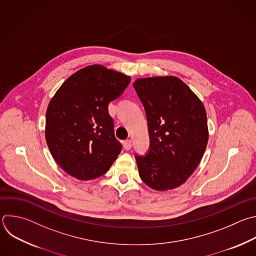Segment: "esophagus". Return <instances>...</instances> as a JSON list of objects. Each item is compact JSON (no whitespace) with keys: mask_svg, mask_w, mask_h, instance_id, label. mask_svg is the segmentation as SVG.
Here are the masks:
<instances>
[{"mask_svg":"<svg viewBox=\"0 0 256 256\" xmlns=\"http://www.w3.org/2000/svg\"><path fill=\"white\" fill-rule=\"evenodd\" d=\"M122 144H124V148L126 150H130V148H132V146L130 140H124Z\"/></svg>","mask_w":256,"mask_h":256,"instance_id":"34e87169","label":"esophagus"}]
</instances>
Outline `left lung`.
Instances as JSON below:
<instances>
[{
  "mask_svg": "<svg viewBox=\"0 0 256 256\" xmlns=\"http://www.w3.org/2000/svg\"><path fill=\"white\" fill-rule=\"evenodd\" d=\"M134 88L144 108L148 152L136 154L144 183L158 191L181 186L199 164L208 142L205 108L175 76L140 78Z\"/></svg>",
  "mask_w": 256,
  "mask_h": 256,
  "instance_id": "obj_1",
  "label": "left lung"
}]
</instances>
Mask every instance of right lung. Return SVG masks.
<instances>
[{
	"instance_id": "right-lung-1",
	"label": "right lung",
	"mask_w": 256,
	"mask_h": 256,
	"mask_svg": "<svg viewBox=\"0 0 256 256\" xmlns=\"http://www.w3.org/2000/svg\"><path fill=\"white\" fill-rule=\"evenodd\" d=\"M130 77L102 65L67 78L49 102L45 136L56 162L70 176L92 180L106 174L120 152L108 104L124 92Z\"/></svg>"
}]
</instances>
